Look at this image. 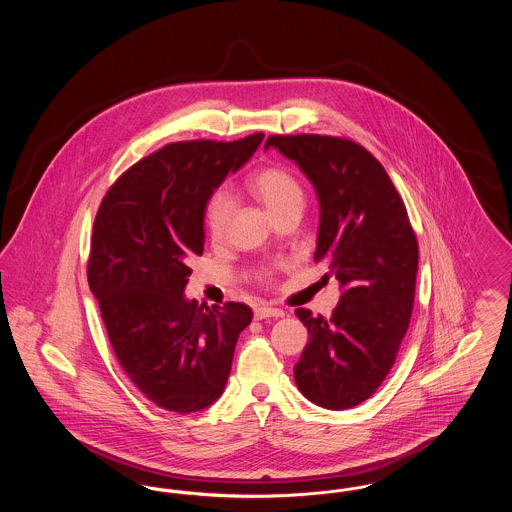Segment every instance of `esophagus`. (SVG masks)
Instances as JSON below:
<instances>
[{"label": "esophagus", "instance_id": "obj_1", "mask_svg": "<svg viewBox=\"0 0 512 512\" xmlns=\"http://www.w3.org/2000/svg\"><path fill=\"white\" fill-rule=\"evenodd\" d=\"M253 315H255L257 320H263V318H280L284 317V311H282V309H276V307H257Z\"/></svg>", "mask_w": 512, "mask_h": 512}]
</instances>
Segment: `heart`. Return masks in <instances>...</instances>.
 <instances>
[{
    "label": "heart",
    "mask_w": 512,
    "mask_h": 512,
    "mask_svg": "<svg viewBox=\"0 0 512 512\" xmlns=\"http://www.w3.org/2000/svg\"><path fill=\"white\" fill-rule=\"evenodd\" d=\"M249 190L255 195L274 219L284 217L286 213L301 211L305 203V192L299 180L292 172L284 167H268L257 172L249 180ZM234 209V201L226 190H217L211 195L205 207V226L213 240H220L226 232L228 220ZM261 280H267L272 274V268H261L259 272Z\"/></svg>",
    "instance_id": "heart-1"
}]
</instances>
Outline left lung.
Masks as SVG:
<instances>
[{"label":"left lung","instance_id":"1","mask_svg":"<svg viewBox=\"0 0 512 512\" xmlns=\"http://www.w3.org/2000/svg\"><path fill=\"white\" fill-rule=\"evenodd\" d=\"M267 147L315 186V261L341 286L332 317L295 311L311 338L293 368L295 384L318 407L351 409L386 380L407 334L418 270L413 226L388 172L365 147L318 134L270 136Z\"/></svg>","mask_w":512,"mask_h":512}]
</instances>
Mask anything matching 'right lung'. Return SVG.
<instances>
[{
    "mask_svg": "<svg viewBox=\"0 0 512 512\" xmlns=\"http://www.w3.org/2000/svg\"><path fill=\"white\" fill-rule=\"evenodd\" d=\"M265 134L236 142H176L122 174L99 205L88 284L130 382L151 403L188 414L226 388L236 341L253 313L186 299L190 263L203 255L205 207Z\"/></svg>",
    "mask_w": 512,
    "mask_h": 512,
    "instance_id": "add662e5",
    "label": "right lung"
}]
</instances>
